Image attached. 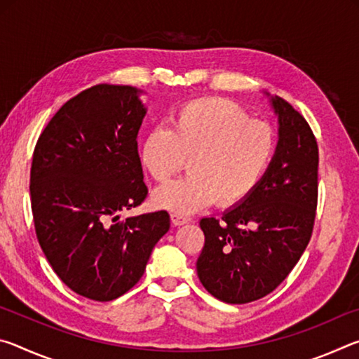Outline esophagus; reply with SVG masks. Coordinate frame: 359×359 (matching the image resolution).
I'll use <instances>...</instances> for the list:
<instances>
[{"label": "esophagus", "mask_w": 359, "mask_h": 359, "mask_svg": "<svg viewBox=\"0 0 359 359\" xmlns=\"http://www.w3.org/2000/svg\"><path fill=\"white\" fill-rule=\"evenodd\" d=\"M188 222H190V218L184 217L182 214H179V212H172L171 214V223L174 224V226H180V224H185Z\"/></svg>", "instance_id": "1"}]
</instances>
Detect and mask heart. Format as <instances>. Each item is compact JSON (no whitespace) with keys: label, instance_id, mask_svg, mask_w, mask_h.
<instances>
[{"label":"heart","instance_id":"b5f03b06","mask_svg":"<svg viewBox=\"0 0 359 359\" xmlns=\"http://www.w3.org/2000/svg\"><path fill=\"white\" fill-rule=\"evenodd\" d=\"M274 131L250 118L244 107L223 98L185 102L171 125L156 126L141 144V163L150 177L166 182L188 160L190 174L158 188V208L191 214L212 201L231 208L247 199L274 155Z\"/></svg>","mask_w":359,"mask_h":359}]
</instances>
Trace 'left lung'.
<instances>
[{
	"label": "left lung",
	"mask_w": 359,
	"mask_h": 359,
	"mask_svg": "<svg viewBox=\"0 0 359 359\" xmlns=\"http://www.w3.org/2000/svg\"><path fill=\"white\" fill-rule=\"evenodd\" d=\"M276 155L253 193L222 218H203L196 261L217 299L247 304L280 285L312 238L318 203V144L307 120L280 96Z\"/></svg>",
	"instance_id": "1"
}]
</instances>
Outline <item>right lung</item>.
<instances>
[{
	"mask_svg": "<svg viewBox=\"0 0 359 359\" xmlns=\"http://www.w3.org/2000/svg\"><path fill=\"white\" fill-rule=\"evenodd\" d=\"M130 85L100 83L66 101L33 151L36 238L74 293L106 302L142 277L169 229L166 210L120 220L147 198L137 133L145 107Z\"/></svg>",
	"mask_w": 359,
	"mask_h": 359,
	"instance_id": "obj_1",
	"label": "right lung"
}]
</instances>
